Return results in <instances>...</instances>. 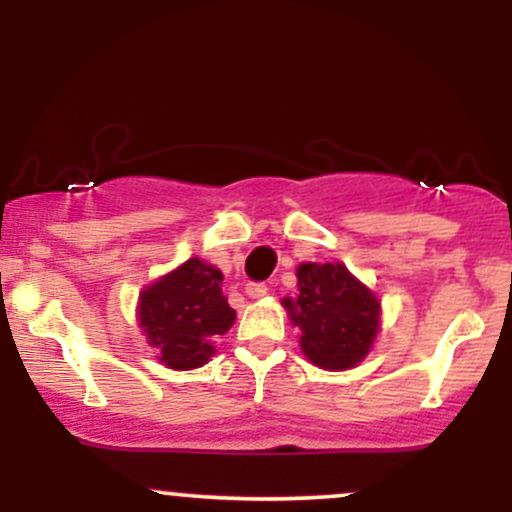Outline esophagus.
Returning <instances> with one entry per match:
<instances>
[{"instance_id": "esophagus-1", "label": "esophagus", "mask_w": 512, "mask_h": 512, "mask_svg": "<svg viewBox=\"0 0 512 512\" xmlns=\"http://www.w3.org/2000/svg\"><path fill=\"white\" fill-rule=\"evenodd\" d=\"M267 284H248L245 286V293H248L250 298H264L267 296Z\"/></svg>"}]
</instances>
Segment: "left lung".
<instances>
[{
    "mask_svg": "<svg viewBox=\"0 0 512 512\" xmlns=\"http://www.w3.org/2000/svg\"><path fill=\"white\" fill-rule=\"evenodd\" d=\"M298 296L284 298L301 349L325 370L354 368L380 330V301L342 262H305L296 269Z\"/></svg>",
    "mask_w": 512,
    "mask_h": 512,
    "instance_id": "left-lung-1",
    "label": "left lung"
}]
</instances>
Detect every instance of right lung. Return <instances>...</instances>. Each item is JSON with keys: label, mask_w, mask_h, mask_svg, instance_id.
Segmentation results:
<instances>
[{"label": "right lung", "mask_w": 512, "mask_h": 512, "mask_svg": "<svg viewBox=\"0 0 512 512\" xmlns=\"http://www.w3.org/2000/svg\"><path fill=\"white\" fill-rule=\"evenodd\" d=\"M221 281L214 264L192 257L139 293V327L168 368L204 366L214 356V339L236 322Z\"/></svg>", "instance_id": "add662e5"}]
</instances>
